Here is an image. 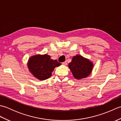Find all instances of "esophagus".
<instances>
[{
  "label": "esophagus",
  "mask_w": 121,
  "mask_h": 121,
  "mask_svg": "<svg viewBox=\"0 0 121 121\" xmlns=\"http://www.w3.org/2000/svg\"><path fill=\"white\" fill-rule=\"evenodd\" d=\"M62 64H63V65H67V62H66V61H65V62H63L62 63Z\"/></svg>",
  "instance_id": "34e87169"
}]
</instances>
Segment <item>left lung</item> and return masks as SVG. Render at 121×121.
I'll list each match as a JSON object with an SVG mask.
<instances>
[{"label":"left lung","instance_id":"8db88e82","mask_svg":"<svg viewBox=\"0 0 121 121\" xmlns=\"http://www.w3.org/2000/svg\"><path fill=\"white\" fill-rule=\"evenodd\" d=\"M94 65L89 59L81 55L74 56L69 64L74 78L77 79L86 78L91 74Z\"/></svg>","mask_w":121,"mask_h":121}]
</instances>
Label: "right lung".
<instances>
[{
	"label": "right lung",
	"mask_w": 121,
	"mask_h": 121,
	"mask_svg": "<svg viewBox=\"0 0 121 121\" xmlns=\"http://www.w3.org/2000/svg\"><path fill=\"white\" fill-rule=\"evenodd\" d=\"M47 54L31 56L27 62L29 70L35 78L39 80H45L51 76L53 70L61 64L56 60L51 59Z\"/></svg>",
	"instance_id": "add662e5"
}]
</instances>
